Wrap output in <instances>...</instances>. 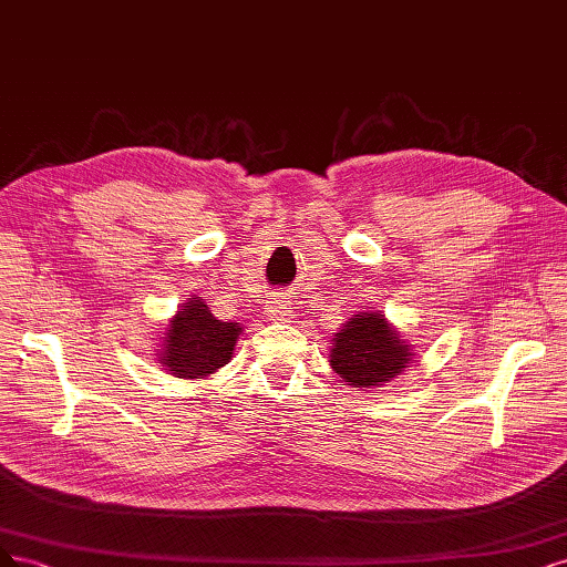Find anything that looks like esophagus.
<instances>
[{"instance_id":"obj_1","label":"esophagus","mask_w":567,"mask_h":567,"mask_svg":"<svg viewBox=\"0 0 567 567\" xmlns=\"http://www.w3.org/2000/svg\"><path fill=\"white\" fill-rule=\"evenodd\" d=\"M266 316H268V320H276V322H282V320H287V318H289L287 303H285V301H280V299H272V301H268Z\"/></svg>"}]
</instances>
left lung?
Here are the masks:
<instances>
[{"label": "left lung", "instance_id": "obj_1", "mask_svg": "<svg viewBox=\"0 0 567 567\" xmlns=\"http://www.w3.org/2000/svg\"><path fill=\"white\" fill-rule=\"evenodd\" d=\"M410 355L408 343L389 327L386 318L362 313L334 334L330 364L343 381H349V386L372 389L403 372Z\"/></svg>", "mask_w": 567, "mask_h": 567}]
</instances>
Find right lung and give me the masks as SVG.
<instances>
[{
  "mask_svg": "<svg viewBox=\"0 0 567 567\" xmlns=\"http://www.w3.org/2000/svg\"><path fill=\"white\" fill-rule=\"evenodd\" d=\"M243 327L216 320L195 297L174 316L164 337L159 364L178 379H203L228 364Z\"/></svg>",
  "mask_w": 567,
  "mask_h": 567,
  "instance_id": "add662e5",
  "label": "right lung"
}]
</instances>
